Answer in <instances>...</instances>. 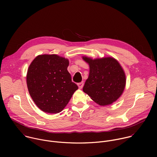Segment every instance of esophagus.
<instances>
[{
  "label": "esophagus",
  "mask_w": 157,
  "mask_h": 157,
  "mask_svg": "<svg viewBox=\"0 0 157 157\" xmlns=\"http://www.w3.org/2000/svg\"><path fill=\"white\" fill-rule=\"evenodd\" d=\"M78 86L79 87V89H82L83 86H84V82H79V83H78Z\"/></svg>",
  "instance_id": "esophagus-1"
}]
</instances>
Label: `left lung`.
I'll return each instance as SVG.
<instances>
[{"instance_id": "left-lung-1", "label": "left lung", "mask_w": 157, "mask_h": 157, "mask_svg": "<svg viewBox=\"0 0 157 157\" xmlns=\"http://www.w3.org/2000/svg\"><path fill=\"white\" fill-rule=\"evenodd\" d=\"M89 64V75L83 91L100 105L115 102L122 95L125 86V73L114 58H92L82 56Z\"/></svg>"}]
</instances>
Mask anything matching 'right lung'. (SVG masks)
Wrapping results in <instances>:
<instances>
[{
	"label": "right lung",
	"instance_id": "1",
	"mask_svg": "<svg viewBox=\"0 0 157 157\" xmlns=\"http://www.w3.org/2000/svg\"><path fill=\"white\" fill-rule=\"evenodd\" d=\"M68 66V59L56 55H38L29 66L28 90L35 104L44 113H60L78 89L67 70Z\"/></svg>",
	"mask_w": 157,
	"mask_h": 157
}]
</instances>
